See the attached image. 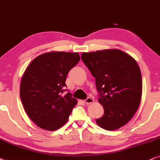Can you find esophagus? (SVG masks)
I'll list each match as a JSON object with an SVG mask.
<instances>
[{
  "label": "esophagus",
  "mask_w": 160,
  "mask_h": 160,
  "mask_svg": "<svg viewBox=\"0 0 160 160\" xmlns=\"http://www.w3.org/2000/svg\"><path fill=\"white\" fill-rule=\"evenodd\" d=\"M84 102H85V103H86V104H87V105H88V104L93 103V99H92V98H91V97H88L86 99H85Z\"/></svg>",
  "instance_id": "esophagus-1"
}]
</instances>
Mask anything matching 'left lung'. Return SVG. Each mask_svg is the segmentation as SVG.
<instances>
[{
	"label": "left lung",
	"instance_id": "1",
	"mask_svg": "<svg viewBox=\"0 0 160 160\" xmlns=\"http://www.w3.org/2000/svg\"><path fill=\"white\" fill-rule=\"evenodd\" d=\"M81 59L95 78L98 101L104 115L97 124L115 130L129 122L137 111L142 94L141 72L136 61L119 50L83 52Z\"/></svg>",
	"mask_w": 160,
	"mask_h": 160
}]
</instances>
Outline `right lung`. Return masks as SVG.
<instances>
[{
	"label": "right lung",
	"instance_id": "1",
	"mask_svg": "<svg viewBox=\"0 0 160 160\" xmlns=\"http://www.w3.org/2000/svg\"><path fill=\"white\" fill-rule=\"evenodd\" d=\"M80 59L77 52H47L33 59L25 71L20 98L28 116L40 128L55 131L69 119L78 101L65 82Z\"/></svg>",
	"mask_w": 160,
	"mask_h": 160
}]
</instances>
